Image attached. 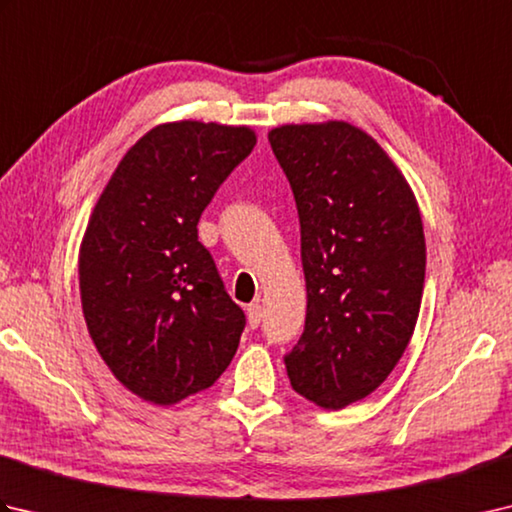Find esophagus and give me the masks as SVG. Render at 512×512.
Listing matches in <instances>:
<instances>
[{
    "instance_id": "1",
    "label": "esophagus",
    "mask_w": 512,
    "mask_h": 512,
    "mask_svg": "<svg viewBox=\"0 0 512 512\" xmlns=\"http://www.w3.org/2000/svg\"><path fill=\"white\" fill-rule=\"evenodd\" d=\"M246 314H248V325L255 330L257 325L262 323V306H259V303H250L246 308Z\"/></svg>"
}]
</instances>
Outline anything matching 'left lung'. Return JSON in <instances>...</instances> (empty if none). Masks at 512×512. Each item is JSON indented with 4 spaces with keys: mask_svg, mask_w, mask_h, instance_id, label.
<instances>
[{
    "mask_svg": "<svg viewBox=\"0 0 512 512\" xmlns=\"http://www.w3.org/2000/svg\"><path fill=\"white\" fill-rule=\"evenodd\" d=\"M268 140L297 202L308 290L286 372L303 398L343 409L385 383L416 328L420 211L383 147L350 123L284 125Z\"/></svg>",
    "mask_w": 512,
    "mask_h": 512,
    "instance_id": "obj_1",
    "label": "left lung"
}]
</instances>
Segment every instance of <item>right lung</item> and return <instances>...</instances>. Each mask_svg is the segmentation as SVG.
Masks as SVG:
<instances>
[{
	"mask_svg": "<svg viewBox=\"0 0 512 512\" xmlns=\"http://www.w3.org/2000/svg\"><path fill=\"white\" fill-rule=\"evenodd\" d=\"M257 143L248 127L180 121L147 132L118 162L79 255L83 317L112 374L173 405L222 376L246 314L228 297L198 222Z\"/></svg>",
	"mask_w": 512,
	"mask_h": 512,
	"instance_id": "add662e5",
	"label": "right lung"
}]
</instances>
